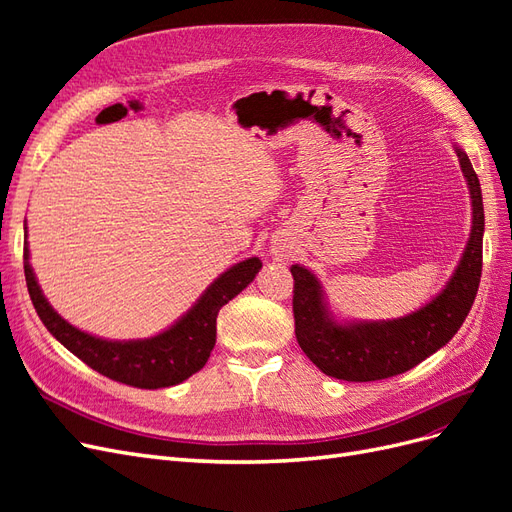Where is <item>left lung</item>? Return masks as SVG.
Listing matches in <instances>:
<instances>
[{
	"label": "left lung",
	"mask_w": 512,
	"mask_h": 512,
	"mask_svg": "<svg viewBox=\"0 0 512 512\" xmlns=\"http://www.w3.org/2000/svg\"><path fill=\"white\" fill-rule=\"evenodd\" d=\"M472 198V232L451 282L436 299L397 320L339 324L327 314L322 288L312 271L292 265L294 335L322 374L348 382L384 380L416 367L451 342L470 314L483 271L485 211L470 158L457 147Z\"/></svg>",
	"instance_id": "8db88e82"
}]
</instances>
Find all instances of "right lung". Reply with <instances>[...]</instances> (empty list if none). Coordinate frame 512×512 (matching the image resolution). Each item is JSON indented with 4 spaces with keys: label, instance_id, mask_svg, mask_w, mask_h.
I'll return each mask as SVG.
<instances>
[{
    "label": "right lung",
    "instance_id": "right-lung-1",
    "mask_svg": "<svg viewBox=\"0 0 512 512\" xmlns=\"http://www.w3.org/2000/svg\"><path fill=\"white\" fill-rule=\"evenodd\" d=\"M23 267L29 297L44 327L57 342L98 374L115 382L136 386V389H164V386L188 380L205 367L215 346L218 312L254 280L262 262L258 258L237 262L205 290L198 303L173 327L151 339H138V342H108V339L79 331L61 318L44 299L36 282L32 265H29L27 243L23 250Z\"/></svg>",
    "mask_w": 512,
    "mask_h": 512
}]
</instances>
